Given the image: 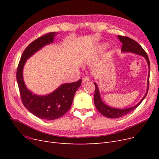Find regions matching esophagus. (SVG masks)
<instances>
[{"instance_id":"esophagus-1","label":"esophagus","mask_w":159,"mask_h":159,"mask_svg":"<svg viewBox=\"0 0 159 159\" xmlns=\"http://www.w3.org/2000/svg\"><path fill=\"white\" fill-rule=\"evenodd\" d=\"M89 77L88 76H84L82 78V83H87L89 81Z\"/></svg>"}]
</instances>
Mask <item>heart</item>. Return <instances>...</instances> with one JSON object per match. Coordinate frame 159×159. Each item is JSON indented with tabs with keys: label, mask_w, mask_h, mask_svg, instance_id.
I'll return each mask as SVG.
<instances>
[{
	"label": "heart",
	"mask_w": 159,
	"mask_h": 159,
	"mask_svg": "<svg viewBox=\"0 0 159 159\" xmlns=\"http://www.w3.org/2000/svg\"><path fill=\"white\" fill-rule=\"evenodd\" d=\"M106 48H107V44H103L102 46H101V49L105 50Z\"/></svg>",
	"instance_id": "b5f03b06"
}]
</instances>
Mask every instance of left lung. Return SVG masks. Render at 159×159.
Masks as SVG:
<instances>
[{
  "instance_id": "obj_1",
  "label": "left lung",
  "mask_w": 159,
  "mask_h": 159,
  "mask_svg": "<svg viewBox=\"0 0 159 159\" xmlns=\"http://www.w3.org/2000/svg\"><path fill=\"white\" fill-rule=\"evenodd\" d=\"M119 40L122 42V48H121V52H131L136 54L138 55H140L141 56H143L146 59L148 66V71L150 72V61H149L148 57L147 54L146 52L143 50L141 46L137 43L136 41L131 39L129 37L127 36H117ZM94 85L95 86V94H94V103L96 108L98 110V111L102 114L103 116L108 117V118H119L124 116L129 113L132 111L133 110L135 109L141 103V102L143 101V99L145 98V97L147 95L148 87H149V73L147 79V92L145 95V96L143 98V99L139 102L137 105L133 106L131 107L127 108V109H116L113 108L111 107H109L106 104L103 103V101L102 100L100 96V93L98 89V86L97 84L94 82Z\"/></svg>"
}]
</instances>
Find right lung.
<instances>
[{"label": "right lung", "instance_id": "obj_1", "mask_svg": "<svg viewBox=\"0 0 159 159\" xmlns=\"http://www.w3.org/2000/svg\"><path fill=\"white\" fill-rule=\"evenodd\" d=\"M56 35V32L48 33L28 45L20 57L16 71V80L23 105L36 117L47 120L60 118L68 111L81 84L80 79L75 82L62 84L46 95L34 94L26 88L23 79V68L26 60L42 48L54 42Z\"/></svg>", "mask_w": 159, "mask_h": 159}]
</instances>
